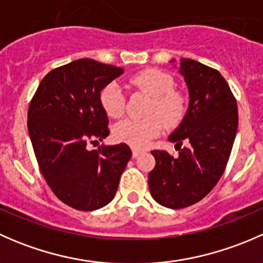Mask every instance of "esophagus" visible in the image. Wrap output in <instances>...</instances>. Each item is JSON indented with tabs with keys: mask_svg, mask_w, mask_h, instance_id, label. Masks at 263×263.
Segmentation results:
<instances>
[{
	"mask_svg": "<svg viewBox=\"0 0 263 263\" xmlns=\"http://www.w3.org/2000/svg\"><path fill=\"white\" fill-rule=\"evenodd\" d=\"M140 154H142L141 150H139V148H132V156L134 158H137V156H140Z\"/></svg>",
	"mask_w": 263,
	"mask_h": 263,
	"instance_id": "34e87169",
	"label": "esophagus"
}]
</instances>
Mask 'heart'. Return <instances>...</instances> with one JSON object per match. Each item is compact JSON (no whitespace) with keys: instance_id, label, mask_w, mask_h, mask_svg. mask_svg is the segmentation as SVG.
<instances>
[{"instance_id":"b5f03b06","label":"heart","mask_w":263,"mask_h":263,"mask_svg":"<svg viewBox=\"0 0 263 263\" xmlns=\"http://www.w3.org/2000/svg\"><path fill=\"white\" fill-rule=\"evenodd\" d=\"M129 81L134 86L153 97L147 112L150 117L145 119H123L113 127V135L118 141L134 147H145L151 140L160 135L163 123L173 127L182 121L187 110V99L181 91L173 90V78L156 68L140 71ZM99 102L105 115L110 118H119L124 113L126 100L123 90L116 81L103 87Z\"/></svg>"}]
</instances>
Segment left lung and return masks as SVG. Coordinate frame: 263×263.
Returning a JSON list of instances; mask_svg holds the SVG:
<instances>
[{
	"mask_svg": "<svg viewBox=\"0 0 263 263\" xmlns=\"http://www.w3.org/2000/svg\"><path fill=\"white\" fill-rule=\"evenodd\" d=\"M179 72L190 91V107L169 136L178 156L151 151L156 164L148 173L151 196L169 209L188 208L209 195L227 168L238 128L237 100L219 71L182 58ZM183 142L186 146L181 148Z\"/></svg>",
	"mask_w": 263,
	"mask_h": 263,
	"instance_id": "left-lung-1",
	"label": "left lung"
}]
</instances>
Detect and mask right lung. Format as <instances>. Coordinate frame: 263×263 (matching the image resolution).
<instances>
[{
    "mask_svg": "<svg viewBox=\"0 0 263 263\" xmlns=\"http://www.w3.org/2000/svg\"><path fill=\"white\" fill-rule=\"evenodd\" d=\"M123 68L90 58L54 68L39 84L28 110V131L47 184L66 205L92 211L115 198L131 159L126 144L89 150L109 135L99 102L103 87Z\"/></svg>",
    "mask_w": 263,
    "mask_h": 263,
    "instance_id": "1",
    "label": "right lung"
}]
</instances>
